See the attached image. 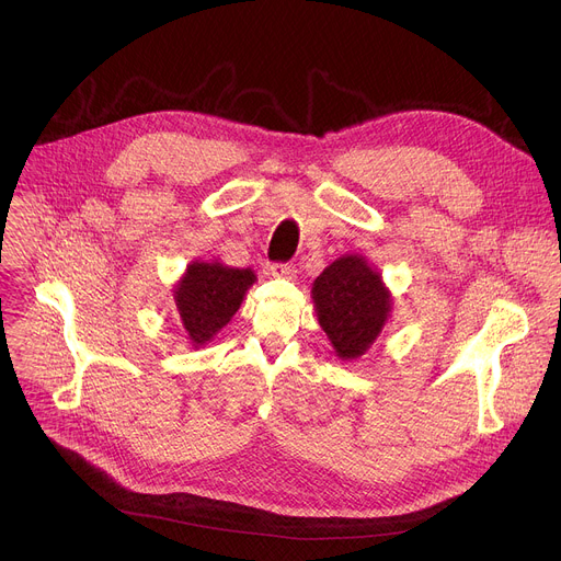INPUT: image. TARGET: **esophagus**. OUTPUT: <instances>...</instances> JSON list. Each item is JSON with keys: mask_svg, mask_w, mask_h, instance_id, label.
<instances>
[{"mask_svg": "<svg viewBox=\"0 0 561 561\" xmlns=\"http://www.w3.org/2000/svg\"><path fill=\"white\" fill-rule=\"evenodd\" d=\"M271 275L279 277V279H295L297 271H295L293 264H273L271 266Z\"/></svg>", "mask_w": 561, "mask_h": 561, "instance_id": "34e87169", "label": "esophagus"}]
</instances>
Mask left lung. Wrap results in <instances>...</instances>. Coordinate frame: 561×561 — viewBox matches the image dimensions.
<instances>
[{"label": "left lung", "mask_w": 561, "mask_h": 561, "mask_svg": "<svg viewBox=\"0 0 561 561\" xmlns=\"http://www.w3.org/2000/svg\"><path fill=\"white\" fill-rule=\"evenodd\" d=\"M317 322L342 362L359 359L390 319L392 295L364 255L337 257L312 282Z\"/></svg>", "instance_id": "obj_1"}]
</instances>
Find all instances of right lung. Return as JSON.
<instances>
[{
	"instance_id": "right-lung-1",
	"label": "right lung",
	"mask_w": 561,
	"mask_h": 561,
	"mask_svg": "<svg viewBox=\"0 0 561 561\" xmlns=\"http://www.w3.org/2000/svg\"><path fill=\"white\" fill-rule=\"evenodd\" d=\"M257 282L251 268H230L221 262H191L173 288L180 322L193 348L206 346L242 306Z\"/></svg>"
}]
</instances>
